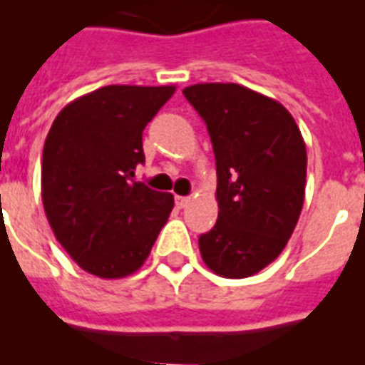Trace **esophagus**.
<instances>
[{
    "label": "esophagus",
    "instance_id": "esophagus-1",
    "mask_svg": "<svg viewBox=\"0 0 365 365\" xmlns=\"http://www.w3.org/2000/svg\"><path fill=\"white\" fill-rule=\"evenodd\" d=\"M188 202H190V197H186V196H175V205L179 209L186 207L188 205Z\"/></svg>",
    "mask_w": 365,
    "mask_h": 365
}]
</instances>
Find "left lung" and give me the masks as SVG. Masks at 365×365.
I'll use <instances>...</instances> for the list:
<instances>
[{"mask_svg":"<svg viewBox=\"0 0 365 365\" xmlns=\"http://www.w3.org/2000/svg\"><path fill=\"white\" fill-rule=\"evenodd\" d=\"M207 125L219 217L197 244L209 270L250 278L276 261L295 230L307 186V146L287 110L238 83L182 89Z\"/></svg>","mask_w":365,"mask_h":365,"instance_id":"8db88e82","label":"left lung"}]
</instances>
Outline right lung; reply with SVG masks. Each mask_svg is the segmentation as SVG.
Wrapping results in <instances>:
<instances>
[{"instance_id": "right-lung-1", "label": "right lung", "mask_w": 365, "mask_h": 365, "mask_svg": "<svg viewBox=\"0 0 365 365\" xmlns=\"http://www.w3.org/2000/svg\"><path fill=\"white\" fill-rule=\"evenodd\" d=\"M175 86H106L58 112L45 138L41 200L55 238L78 267L131 276L150 255L173 194L135 182L143 131Z\"/></svg>"}]
</instances>
